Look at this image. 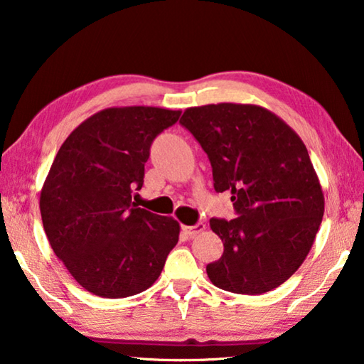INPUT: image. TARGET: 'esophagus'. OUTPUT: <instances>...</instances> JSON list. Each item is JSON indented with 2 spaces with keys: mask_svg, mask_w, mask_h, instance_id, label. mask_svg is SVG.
<instances>
[{
  "mask_svg": "<svg viewBox=\"0 0 364 364\" xmlns=\"http://www.w3.org/2000/svg\"><path fill=\"white\" fill-rule=\"evenodd\" d=\"M183 231L186 236L189 237H196L197 234H200L202 231H205V225L204 223H197L194 226H183Z\"/></svg>",
  "mask_w": 364,
  "mask_h": 364,
  "instance_id": "34e87169",
  "label": "esophagus"
}]
</instances>
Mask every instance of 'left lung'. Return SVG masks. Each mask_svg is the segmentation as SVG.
Wrapping results in <instances>:
<instances>
[{"mask_svg": "<svg viewBox=\"0 0 364 364\" xmlns=\"http://www.w3.org/2000/svg\"><path fill=\"white\" fill-rule=\"evenodd\" d=\"M212 164L213 188L231 193L237 218L210 220L223 241L207 264L215 286L258 295L286 282L315 242L324 196L304 141L271 110L220 102L189 107L180 120Z\"/></svg>", "mask_w": 364, "mask_h": 364, "instance_id": "obj_1", "label": "left lung"}]
</instances>
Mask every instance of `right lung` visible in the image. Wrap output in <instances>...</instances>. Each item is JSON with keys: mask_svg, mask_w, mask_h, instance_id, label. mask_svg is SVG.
I'll list each match as a JSON object with an SVG mask.
<instances>
[{"mask_svg": "<svg viewBox=\"0 0 364 364\" xmlns=\"http://www.w3.org/2000/svg\"><path fill=\"white\" fill-rule=\"evenodd\" d=\"M181 110H100L73 130L41 188L43 228L80 286L104 299L149 289L180 237V223L132 202L144 181L152 141Z\"/></svg>", "mask_w": 364, "mask_h": 364, "instance_id": "right-lung-1", "label": "right lung"}]
</instances>
